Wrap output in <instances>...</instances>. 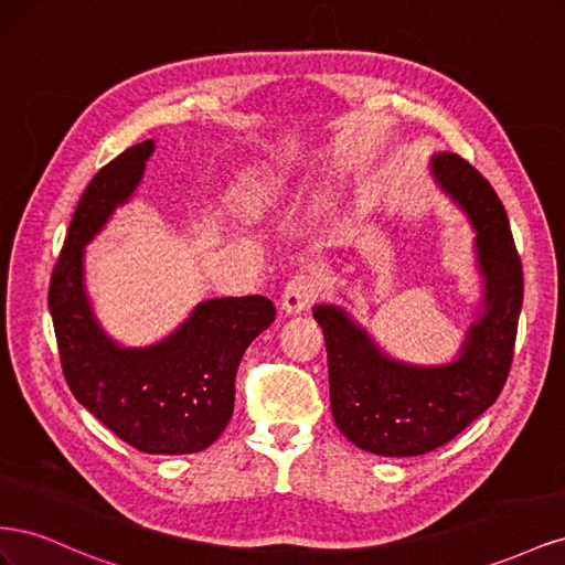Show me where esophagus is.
Segmentation results:
<instances>
[{
  "instance_id": "obj_1",
  "label": "esophagus",
  "mask_w": 565,
  "mask_h": 565,
  "mask_svg": "<svg viewBox=\"0 0 565 565\" xmlns=\"http://www.w3.org/2000/svg\"><path fill=\"white\" fill-rule=\"evenodd\" d=\"M320 295V278L313 270H299L297 276L289 278L282 292V309L287 313L309 311Z\"/></svg>"
}]
</instances>
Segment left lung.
Returning a JSON list of instances; mask_svg holds the SVG:
<instances>
[{
    "instance_id": "8db88e82",
    "label": "left lung",
    "mask_w": 565,
    "mask_h": 565,
    "mask_svg": "<svg viewBox=\"0 0 565 565\" xmlns=\"http://www.w3.org/2000/svg\"><path fill=\"white\" fill-rule=\"evenodd\" d=\"M431 172L471 221L483 276V311L455 361L401 363L344 309L332 303L313 309L328 349L330 405L339 431L382 457H415L446 446L498 401L514 358L523 268L504 204L488 179L455 152L434 156Z\"/></svg>"
}]
</instances>
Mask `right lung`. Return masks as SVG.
I'll list each match as a JSON object with an SVG mask.
<instances>
[{
	"mask_svg": "<svg viewBox=\"0 0 565 565\" xmlns=\"http://www.w3.org/2000/svg\"><path fill=\"white\" fill-rule=\"evenodd\" d=\"M152 150V139L127 148L82 193L51 276L49 311L73 396L131 448L188 455L210 448L226 429L237 365L276 320V306L259 295L207 299L143 349L119 347L104 332L84 289V247L139 188Z\"/></svg>",
	"mask_w": 565,
	"mask_h": 565,
	"instance_id": "add662e5",
	"label": "right lung"
}]
</instances>
